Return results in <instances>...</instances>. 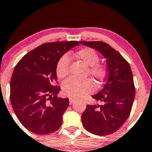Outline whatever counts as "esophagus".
Instances as JSON below:
<instances>
[{"label":"esophagus","instance_id":"1","mask_svg":"<svg viewBox=\"0 0 152 152\" xmlns=\"http://www.w3.org/2000/svg\"><path fill=\"white\" fill-rule=\"evenodd\" d=\"M74 101H75V98H69V103H70V105H72V104L74 103Z\"/></svg>","mask_w":152,"mask_h":152}]
</instances>
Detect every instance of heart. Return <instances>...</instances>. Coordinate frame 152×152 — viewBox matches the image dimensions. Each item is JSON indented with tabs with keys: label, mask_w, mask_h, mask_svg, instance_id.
I'll return each mask as SVG.
<instances>
[{
	"label": "heart",
	"mask_w": 152,
	"mask_h": 152,
	"mask_svg": "<svg viewBox=\"0 0 152 152\" xmlns=\"http://www.w3.org/2000/svg\"><path fill=\"white\" fill-rule=\"evenodd\" d=\"M76 56L81 59L89 68V74L95 80L100 81L106 75L105 67L98 62L99 56L94 49L91 48L83 49L76 52ZM70 58L67 54H64L58 60L56 66V75L58 78H64L69 71ZM64 93L67 96L73 98H80L94 90V84L89 79H78L71 77L66 79L62 85Z\"/></svg>",
	"instance_id": "heart-1"
}]
</instances>
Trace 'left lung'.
I'll return each instance as SVG.
<instances>
[{
  "instance_id": "1",
  "label": "left lung",
  "mask_w": 152,
  "mask_h": 152,
  "mask_svg": "<svg viewBox=\"0 0 152 152\" xmlns=\"http://www.w3.org/2000/svg\"><path fill=\"white\" fill-rule=\"evenodd\" d=\"M99 52L106 60L107 77L93 98L100 102L87 105L81 115L83 125L92 134L104 136L120 128L130 114L135 96L130 66L118 51L103 42H79Z\"/></svg>"
}]
</instances>
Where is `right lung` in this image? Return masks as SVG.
<instances>
[{"label":"right lung","mask_w":152,"mask_h":152,"mask_svg":"<svg viewBox=\"0 0 152 152\" xmlns=\"http://www.w3.org/2000/svg\"><path fill=\"white\" fill-rule=\"evenodd\" d=\"M76 41L42 44L30 51L15 67L10 81V101L19 121L34 134L45 135L61 127L69 98H57L61 91L57 80L58 60Z\"/></svg>","instance_id":"obj_1"}]
</instances>
